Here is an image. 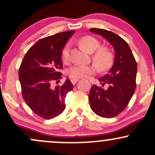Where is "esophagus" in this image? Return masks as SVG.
<instances>
[{
  "mask_svg": "<svg viewBox=\"0 0 155 155\" xmlns=\"http://www.w3.org/2000/svg\"><path fill=\"white\" fill-rule=\"evenodd\" d=\"M79 80V79H72L71 80V83L73 84H75Z\"/></svg>",
  "mask_w": 155,
  "mask_h": 155,
  "instance_id": "esophagus-1",
  "label": "esophagus"
}]
</instances>
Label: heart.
<instances>
[{
    "label": "heart",
    "mask_w": 155,
    "mask_h": 155,
    "mask_svg": "<svg viewBox=\"0 0 155 155\" xmlns=\"http://www.w3.org/2000/svg\"><path fill=\"white\" fill-rule=\"evenodd\" d=\"M79 43L89 53H92V60L101 71H106L111 67L114 60V54L111 49L106 47H101L97 38L90 35L83 37ZM62 58L68 62L70 58V45L65 46L62 51ZM97 68L92 65H74L68 70L67 74L72 79L85 78L95 74Z\"/></svg>",
    "instance_id": "heart-1"
}]
</instances>
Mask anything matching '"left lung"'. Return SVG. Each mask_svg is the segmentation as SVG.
<instances>
[{"label":"left lung","mask_w":155,"mask_h":155,"mask_svg":"<svg viewBox=\"0 0 155 155\" xmlns=\"http://www.w3.org/2000/svg\"><path fill=\"white\" fill-rule=\"evenodd\" d=\"M90 31L104 37L115 51L111 68L99 79L102 86L107 84L108 88L94 84L89 95L94 113L104 118H112L124 111L134 94L137 63L128 44L116 33L100 28H91Z\"/></svg>","instance_id":"8db88e82"}]
</instances>
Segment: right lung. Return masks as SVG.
<instances>
[{
    "instance_id": "add662e5",
    "label": "right lung",
    "mask_w": 155,
    "mask_h": 155,
    "mask_svg": "<svg viewBox=\"0 0 155 155\" xmlns=\"http://www.w3.org/2000/svg\"><path fill=\"white\" fill-rule=\"evenodd\" d=\"M74 31L62 32L40 39L27 51L19 69L22 95L25 103L38 116L50 120L65 110V98L73 90L66 79L61 86H52L61 79V55Z\"/></svg>"
}]
</instances>
